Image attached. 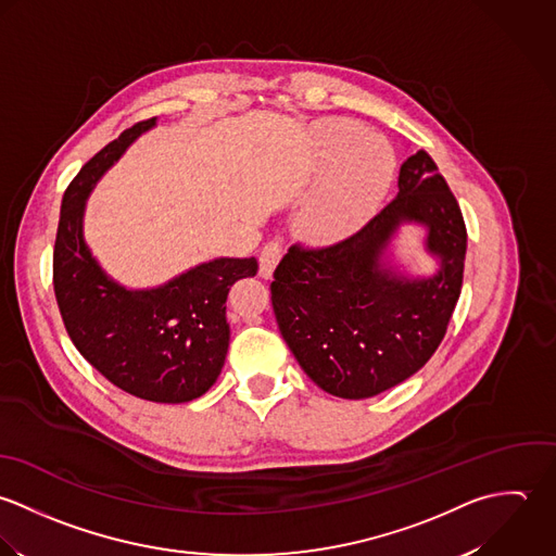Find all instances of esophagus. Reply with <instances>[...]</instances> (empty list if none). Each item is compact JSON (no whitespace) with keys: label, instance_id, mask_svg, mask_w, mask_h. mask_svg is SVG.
Listing matches in <instances>:
<instances>
[{"label":"esophagus","instance_id":"esophagus-1","mask_svg":"<svg viewBox=\"0 0 556 556\" xmlns=\"http://www.w3.org/2000/svg\"><path fill=\"white\" fill-rule=\"evenodd\" d=\"M279 260H281V244L277 240H270L268 244H264L260 253V277L270 279Z\"/></svg>","mask_w":556,"mask_h":556}]
</instances>
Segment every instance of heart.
Returning <instances> with one entry per match:
<instances>
[{"mask_svg":"<svg viewBox=\"0 0 556 556\" xmlns=\"http://www.w3.org/2000/svg\"><path fill=\"white\" fill-rule=\"evenodd\" d=\"M312 163L323 174L303 206L296 231L320 247L356 236L376 217L395 178L391 146L348 119H323L312 128Z\"/></svg>","mask_w":556,"mask_h":556,"instance_id":"heart-1","label":"heart"}]
</instances>
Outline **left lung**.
Segmentation results:
<instances>
[{"label":"left lung","mask_w":556,"mask_h":556,"mask_svg":"<svg viewBox=\"0 0 556 556\" xmlns=\"http://www.w3.org/2000/svg\"><path fill=\"white\" fill-rule=\"evenodd\" d=\"M400 193L356 236L325 249L290 247L270 301L303 371L343 400L374 397L417 374L441 345L464 277L466 227L426 150L400 167ZM404 224L425 229L438 262L410 276L394 262Z\"/></svg>","instance_id":"1"}]
</instances>
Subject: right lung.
<instances>
[{
  "instance_id": "right-lung-1",
  "label": "right lung",
  "mask_w": 556,
  "mask_h": 556,
  "mask_svg": "<svg viewBox=\"0 0 556 556\" xmlns=\"http://www.w3.org/2000/svg\"><path fill=\"white\" fill-rule=\"evenodd\" d=\"M156 117L126 128L92 156L64 193L53 288L64 327L84 358L117 389L156 404L202 397L229 348V288L257 273L255 257H215L154 288H126L92 255L86 204L99 180Z\"/></svg>"
}]
</instances>
